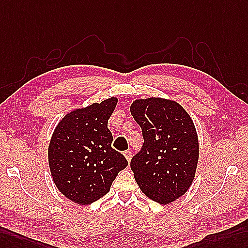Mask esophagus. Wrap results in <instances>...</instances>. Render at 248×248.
I'll list each match as a JSON object with an SVG mask.
<instances>
[{
	"label": "esophagus",
	"instance_id": "1",
	"mask_svg": "<svg viewBox=\"0 0 248 248\" xmlns=\"http://www.w3.org/2000/svg\"><path fill=\"white\" fill-rule=\"evenodd\" d=\"M123 155H124V156L126 158V160H127V162L129 163L130 160H131V153L128 152V150H126V152L123 153Z\"/></svg>",
	"mask_w": 248,
	"mask_h": 248
}]
</instances>
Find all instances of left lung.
Listing matches in <instances>:
<instances>
[{"label": "left lung", "instance_id": "obj_1", "mask_svg": "<svg viewBox=\"0 0 248 248\" xmlns=\"http://www.w3.org/2000/svg\"><path fill=\"white\" fill-rule=\"evenodd\" d=\"M144 145L130 167L143 194L162 205L189 189L199 161V139L191 117L178 102L150 96L132 102Z\"/></svg>", "mask_w": 248, "mask_h": 248}]
</instances>
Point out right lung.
<instances>
[{
  "instance_id": "right-lung-1",
  "label": "right lung",
  "mask_w": 248,
  "mask_h": 248,
  "mask_svg": "<svg viewBox=\"0 0 248 248\" xmlns=\"http://www.w3.org/2000/svg\"><path fill=\"white\" fill-rule=\"evenodd\" d=\"M118 103L111 98L76 108L60 120L48 146V164L57 188L68 200L89 205L110 190L127 161L111 147L107 128Z\"/></svg>"
}]
</instances>
